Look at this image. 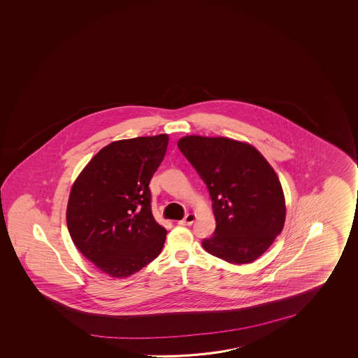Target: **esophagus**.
<instances>
[{"label": "esophagus", "instance_id": "34e87169", "mask_svg": "<svg viewBox=\"0 0 358 358\" xmlns=\"http://www.w3.org/2000/svg\"><path fill=\"white\" fill-rule=\"evenodd\" d=\"M194 220H196V215H194V213H187V215L185 216V218H183L182 221H180V223L189 226V224H192V223L194 222Z\"/></svg>", "mask_w": 358, "mask_h": 358}]
</instances>
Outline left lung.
I'll return each mask as SVG.
<instances>
[{
  "instance_id": "8db88e82",
  "label": "left lung",
  "mask_w": 358,
  "mask_h": 358,
  "mask_svg": "<svg viewBox=\"0 0 358 358\" xmlns=\"http://www.w3.org/2000/svg\"><path fill=\"white\" fill-rule=\"evenodd\" d=\"M177 146L212 199L216 229L202 246L229 264H251L285 224V196L275 171L255 147L226 137L186 136Z\"/></svg>"
}]
</instances>
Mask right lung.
<instances>
[{
    "instance_id": "right-lung-1",
    "label": "right lung",
    "mask_w": 358,
    "mask_h": 358,
    "mask_svg": "<svg viewBox=\"0 0 358 358\" xmlns=\"http://www.w3.org/2000/svg\"><path fill=\"white\" fill-rule=\"evenodd\" d=\"M167 145V135L112 142L72 186L66 212L71 238L111 277L134 275L162 251L167 231L153 217L148 185Z\"/></svg>"
}]
</instances>
